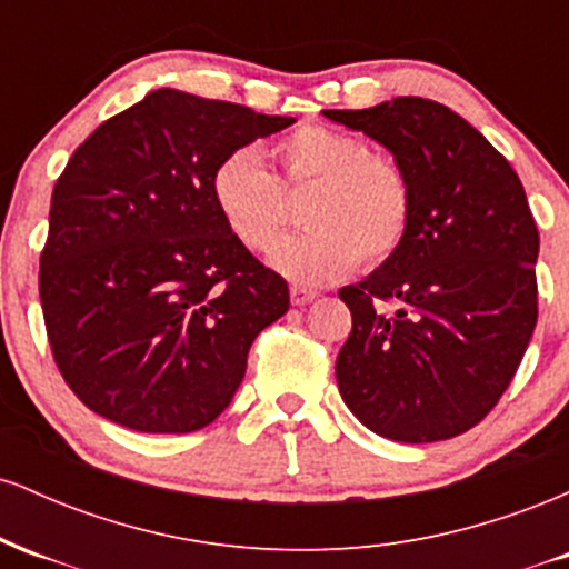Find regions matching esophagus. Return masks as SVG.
<instances>
[{
  "mask_svg": "<svg viewBox=\"0 0 569 569\" xmlns=\"http://www.w3.org/2000/svg\"><path fill=\"white\" fill-rule=\"evenodd\" d=\"M316 297H318L316 289H305V286H297V283L291 286V305L302 307L307 302H312V299H316Z\"/></svg>",
  "mask_w": 569,
  "mask_h": 569,
  "instance_id": "obj_1",
  "label": "esophagus"
}]
</instances>
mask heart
<instances>
[{
	"mask_svg": "<svg viewBox=\"0 0 569 569\" xmlns=\"http://www.w3.org/2000/svg\"><path fill=\"white\" fill-rule=\"evenodd\" d=\"M283 187L307 192L302 221L310 230L270 253L280 276L323 286L358 264H382L401 248L411 224V184L396 160L369 152L358 136L326 126H299L272 143ZM253 147H240L211 173V200L221 224L262 253L289 224V198Z\"/></svg>",
	"mask_w": 569,
	"mask_h": 569,
	"instance_id": "heart-1",
	"label": "heart"
}]
</instances>
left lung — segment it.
<instances>
[{"label": "left lung", "instance_id": "obj_1", "mask_svg": "<svg viewBox=\"0 0 569 569\" xmlns=\"http://www.w3.org/2000/svg\"><path fill=\"white\" fill-rule=\"evenodd\" d=\"M393 154L411 184L403 243L339 289L352 331L339 396L390 441L466 433L506 393L538 323V227L508 160L443 103L401 96L326 109Z\"/></svg>", "mask_w": 569, "mask_h": 569}]
</instances>
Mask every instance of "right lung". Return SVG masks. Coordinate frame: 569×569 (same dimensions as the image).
<instances>
[{"label": "right lung", "instance_id": "right-lung-1", "mask_svg": "<svg viewBox=\"0 0 569 569\" xmlns=\"http://www.w3.org/2000/svg\"><path fill=\"white\" fill-rule=\"evenodd\" d=\"M297 122L173 88L84 139L56 181L39 299L63 380L141 433H192L230 407L289 286L211 200L221 158Z\"/></svg>", "mask_w": 569, "mask_h": 569}]
</instances>
